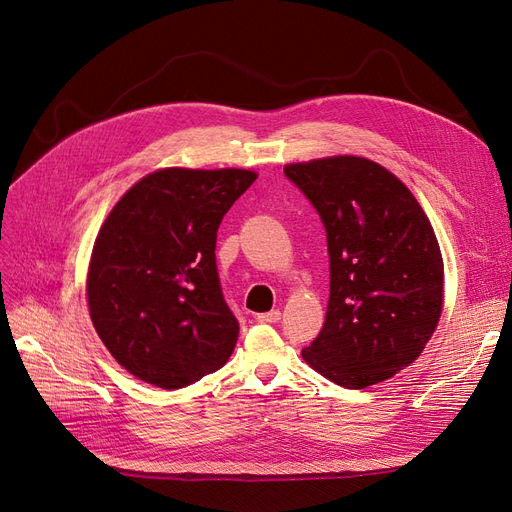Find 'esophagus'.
I'll return each instance as SVG.
<instances>
[{
  "instance_id": "obj_1",
  "label": "esophagus",
  "mask_w": 512,
  "mask_h": 512,
  "mask_svg": "<svg viewBox=\"0 0 512 512\" xmlns=\"http://www.w3.org/2000/svg\"><path fill=\"white\" fill-rule=\"evenodd\" d=\"M279 319H281V310H269V312L258 314L260 323H279Z\"/></svg>"
}]
</instances>
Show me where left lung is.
Listing matches in <instances>:
<instances>
[{
    "instance_id": "1",
    "label": "left lung",
    "mask_w": 512,
    "mask_h": 512,
    "mask_svg": "<svg viewBox=\"0 0 512 512\" xmlns=\"http://www.w3.org/2000/svg\"><path fill=\"white\" fill-rule=\"evenodd\" d=\"M283 173L327 233V316L304 360L348 389L389 379L419 358L442 314L444 262L429 218L367 158L310 160Z\"/></svg>"
}]
</instances>
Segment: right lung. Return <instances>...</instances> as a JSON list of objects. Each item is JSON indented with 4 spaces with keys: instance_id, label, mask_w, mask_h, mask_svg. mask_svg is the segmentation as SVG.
<instances>
[{
    "instance_id": "right-lung-1",
    "label": "right lung",
    "mask_w": 512,
    "mask_h": 512,
    "mask_svg": "<svg viewBox=\"0 0 512 512\" xmlns=\"http://www.w3.org/2000/svg\"><path fill=\"white\" fill-rule=\"evenodd\" d=\"M254 181L239 168H164L108 214L89 262V314L137 379L179 389L231 356L239 323L218 279L216 231Z\"/></svg>"
}]
</instances>
